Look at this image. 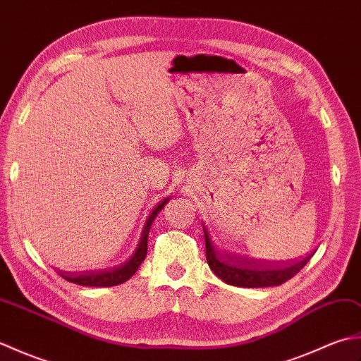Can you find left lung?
I'll list each match as a JSON object with an SVG mask.
<instances>
[{
  "mask_svg": "<svg viewBox=\"0 0 361 361\" xmlns=\"http://www.w3.org/2000/svg\"><path fill=\"white\" fill-rule=\"evenodd\" d=\"M204 231V245H206V260L211 270L216 273L221 281L229 286L235 287H274L281 286L286 281L291 279L309 262L312 255L301 260H291V262H259V260L245 259L240 256H231L226 252H220L212 247L209 234Z\"/></svg>",
  "mask_w": 361,
  "mask_h": 361,
  "instance_id": "obj_1",
  "label": "left lung"
}]
</instances>
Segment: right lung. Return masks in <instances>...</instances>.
<instances>
[{
  "label": "right lung",
  "mask_w": 361,
  "mask_h": 361,
  "mask_svg": "<svg viewBox=\"0 0 361 361\" xmlns=\"http://www.w3.org/2000/svg\"><path fill=\"white\" fill-rule=\"evenodd\" d=\"M167 202H169V198L161 202L157 208L152 211L147 221H145V225H144L140 245H137V248L133 252V256L130 257L127 262H124L116 268H109V270H104V271H91V273H79V274L60 271V276H62V278L66 281H70L73 283H79V286H85V287H113V286H119V283L128 281L136 273L140 265L142 264V260L145 259V255H147V237H149L152 221L157 217V214L164 208V204Z\"/></svg>",
  "instance_id": "obj_1"
}]
</instances>
